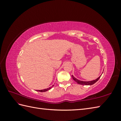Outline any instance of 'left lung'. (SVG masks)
Here are the masks:
<instances>
[{"label":"left lung","mask_w":121,"mask_h":121,"mask_svg":"<svg viewBox=\"0 0 121 121\" xmlns=\"http://www.w3.org/2000/svg\"><path fill=\"white\" fill-rule=\"evenodd\" d=\"M101 75H102V74H101ZM100 76L98 78H97V79H95V80H93V81H88V82L82 81H80V80H78V79L76 78H74V77L73 75L72 76V78H73L74 80L76 82V83L78 84L82 85H91L94 84L95 83H96V82H97L98 81L99 79L100 78V76Z\"/></svg>","instance_id":"left-lung-1"}]
</instances>
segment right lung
<instances>
[{"label": "right lung", "instance_id": "1", "mask_svg": "<svg viewBox=\"0 0 121 121\" xmlns=\"http://www.w3.org/2000/svg\"><path fill=\"white\" fill-rule=\"evenodd\" d=\"M53 86V85H52V86H51V87H49V88H48L44 89H43V90H38V91H40V92H45V91H49V89H50L51 88H52V87Z\"/></svg>", "mask_w": 121, "mask_h": 121}]
</instances>
